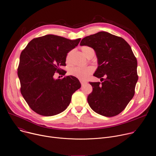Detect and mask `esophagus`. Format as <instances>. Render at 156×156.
Returning a JSON list of instances; mask_svg holds the SVG:
<instances>
[{"label": "esophagus", "mask_w": 156, "mask_h": 156, "mask_svg": "<svg viewBox=\"0 0 156 156\" xmlns=\"http://www.w3.org/2000/svg\"><path fill=\"white\" fill-rule=\"evenodd\" d=\"M80 83H81V85L83 86V85H84V84L86 83V81H83V80H80Z\"/></svg>", "instance_id": "1"}]
</instances>
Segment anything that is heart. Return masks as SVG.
<instances>
[{
	"label": "heart",
	"mask_w": 156,
	"mask_h": 156,
	"mask_svg": "<svg viewBox=\"0 0 156 156\" xmlns=\"http://www.w3.org/2000/svg\"><path fill=\"white\" fill-rule=\"evenodd\" d=\"M92 50L93 49L91 47L88 46H84L81 47V50L83 53L87 56V57L88 55L89 51ZM70 55H71V53H69L66 58V61L67 63L69 62ZM93 71H94V69L92 66H84V67L75 66L69 69V73L71 75L77 78L79 80H85L93 72Z\"/></svg>",
	"instance_id": "b5f03b06"
}]
</instances>
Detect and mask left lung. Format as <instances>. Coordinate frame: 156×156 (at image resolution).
I'll return each mask as SVG.
<instances>
[{
	"mask_svg": "<svg viewBox=\"0 0 156 156\" xmlns=\"http://www.w3.org/2000/svg\"><path fill=\"white\" fill-rule=\"evenodd\" d=\"M81 46L96 52L98 66L94 76L100 82H90L93 91L88 103L96 113L112 117L121 112L132 100L138 80L137 59L122 38L100 32L83 38Z\"/></svg>",
	"mask_w": 156,
	"mask_h": 156,
	"instance_id": "1",
	"label": "left lung"
}]
</instances>
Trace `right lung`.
Listing matches in <instances>:
<instances>
[{
    "label": "right lung",
    "mask_w": 156,
    "mask_h": 156,
    "mask_svg": "<svg viewBox=\"0 0 156 156\" xmlns=\"http://www.w3.org/2000/svg\"><path fill=\"white\" fill-rule=\"evenodd\" d=\"M80 40L46 35L32 40L22 51L17 69L20 92L37 114L51 116L63 112L73 93L80 88V81L73 76L54 78L55 72L65 75L60 67L66 66L67 53Z\"/></svg>",
    "instance_id": "obj_1"
}]
</instances>
